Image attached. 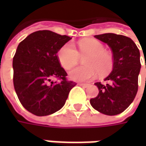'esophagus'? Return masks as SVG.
Listing matches in <instances>:
<instances>
[{
  "label": "esophagus",
  "instance_id": "1",
  "mask_svg": "<svg viewBox=\"0 0 146 146\" xmlns=\"http://www.w3.org/2000/svg\"><path fill=\"white\" fill-rule=\"evenodd\" d=\"M80 86H81L83 88H87V87H88L89 84H83V83H79L78 84Z\"/></svg>",
  "mask_w": 146,
  "mask_h": 146
}]
</instances>
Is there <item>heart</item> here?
Masks as SVG:
<instances>
[{
	"label": "heart",
	"mask_w": 146,
	"mask_h": 146,
	"mask_svg": "<svg viewBox=\"0 0 146 146\" xmlns=\"http://www.w3.org/2000/svg\"><path fill=\"white\" fill-rule=\"evenodd\" d=\"M85 66H79L70 73L74 80L87 81L94 78L97 72L100 76H105L113 70L114 62L113 55L106 51L103 44L94 39H86L79 43V51L72 43L62 47L58 58L65 70H69L76 66L84 58Z\"/></svg>",
	"instance_id": "b5f03b06"
}]
</instances>
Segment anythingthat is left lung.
Instances as JSON below:
<instances>
[{
	"instance_id": "obj_1",
	"label": "left lung",
	"mask_w": 146,
	"mask_h": 146,
	"mask_svg": "<svg viewBox=\"0 0 146 146\" xmlns=\"http://www.w3.org/2000/svg\"><path fill=\"white\" fill-rule=\"evenodd\" d=\"M95 38L107 44L113 51V71L105 79L106 84L95 83L98 95L90 103L101 113L119 114L134 101L138 88L140 52L131 39L115 33L95 35Z\"/></svg>"
}]
</instances>
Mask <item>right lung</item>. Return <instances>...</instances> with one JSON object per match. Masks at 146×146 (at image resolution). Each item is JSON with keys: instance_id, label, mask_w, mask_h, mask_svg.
I'll list each match as a JSON object with an SVG mask.
<instances>
[{"instance_id": "1", "label": "right lung", "mask_w": 146, "mask_h": 146, "mask_svg": "<svg viewBox=\"0 0 146 146\" xmlns=\"http://www.w3.org/2000/svg\"><path fill=\"white\" fill-rule=\"evenodd\" d=\"M72 37L50 30L32 33L19 43L13 58V84L25 109L38 116L57 112L66 101L76 83L58 58V51ZM57 78L59 82L51 81Z\"/></svg>"}]
</instances>
